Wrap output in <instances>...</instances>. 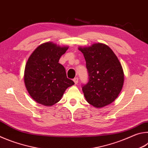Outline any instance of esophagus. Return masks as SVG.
Returning <instances> with one entry per match:
<instances>
[{"instance_id": "34e87169", "label": "esophagus", "mask_w": 148, "mask_h": 148, "mask_svg": "<svg viewBox=\"0 0 148 148\" xmlns=\"http://www.w3.org/2000/svg\"><path fill=\"white\" fill-rule=\"evenodd\" d=\"M73 81L75 84H77V82H78V78H77V77H75V78L73 79Z\"/></svg>"}]
</instances>
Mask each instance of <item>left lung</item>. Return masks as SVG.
I'll return each mask as SVG.
<instances>
[{
	"instance_id": "obj_1",
	"label": "left lung",
	"mask_w": 148,
	"mask_h": 148,
	"mask_svg": "<svg viewBox=\"0 0 148 148\" xmlns=\"http://www.w3.org/2000/svg\"><path fill=\"white\" fill-rule=\"evenodd\" d=\"M84 53L89 81L82 86L88 103L95 108L111 104L118 97L124 82L121 64L114 51L104 44L79 47Z\"/></svg>"
}]
</instances>
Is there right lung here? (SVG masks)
Returning a JSON list of instances; mask_svg holds the SVG:
<instances>
[{
  "instance_id": "add662e5",
  "label": "right lung",
  "mask_w": 148,
  "mask_h": 148,
  "mask_svg": "<svg viewBox=\"0 0 148 148\" xmlns=\"http://www.w3.org/2000/svg\"><path fill=\"white\" fill-rule=\"evenodd\" d=\"M68 48L46 42L37 47L29 57L25 69V85L38 103L46 106L56 104L65 90L74 84L67 78L64 67L59 63Z\"/></svg>"
}]
</instances>
